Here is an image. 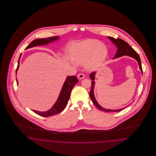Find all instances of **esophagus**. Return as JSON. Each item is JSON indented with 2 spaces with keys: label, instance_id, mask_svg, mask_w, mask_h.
<instances>
[{
  "label": "esophagus",
  "instance_id": "34e87169",
  "mask_svg": "<svg viewBox=\"0 0 156 156\" xmlns=\"http://www.w3.org/2000/svg\"><path fill=\"white\" fill-rule=\"evenodd\" d=\"M77 77L79 79H83L85 77V75L83 74H82V73H80V74H79L77 75Z\"/></svg>",
  "mask_w": 156,
  "mask_h": 156
}]
</instances>
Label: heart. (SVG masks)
<instances>
[{
	"label": "heart",
	"instance_id": "obj_1",
	"mask_svg": "<svg viewBox=\"0 0 156 156\" xmlns=\"http://www.w3.org/2000/svg\"><path fill=\"white\" fill-rule=\"evenodd\" d=\"M107 49L97 40H87L76 45L71 51L74 66L85 64L90 69L101 63L106 58Z\"/></svg>",
	"mask_w": 156,
	"mask_h": 156
}]
</instances>
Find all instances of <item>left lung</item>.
<instances>
[{
    "label": "left lung",
    "instance_id": "left-lung-1",
    "mask_svg": "<svg viewBox=\"0 0 156 156\" xmlns=\"http://www.w3.org/2000/svg\"><path fill=\"white\" fill-rule=\"evenodd\" d=\"M108 38L111 40L112 42H113V43L115 44L116 47L118 48L114 58H119L121 56H125V55H127V56H130L132 58H133L134 59H135L137 61V62L139 64V68H140V71H142V65H141V61H140V57H139L138 53L134 50L133 48L127 42H126L125 41H124L122 39H120V38L115 39V38H114L113 37H108ZM95 72H92L89 75V77L92 80V81L91 82V89H90V91L89 92V95H90V97L91 98L92 101L96 106V107L101 111L108 112L121 111L123 109H124L125 108L120 109H118V110L106 109L103 108L101 106H100L98 105V103H97V101H96V100L95 98V96H94V85H95V82L94 80H95Z\"/></svg>",
    "mask_w": 156,
    "mask_h": 156
}]
</instances>
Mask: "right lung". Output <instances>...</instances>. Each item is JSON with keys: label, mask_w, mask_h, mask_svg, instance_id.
Returning a JSON list of instances; mask_svg holds the SVG:
<instances>
[{"label": "right lung", "mask_w": 156, "mask_h": 156, "mask_svg": "<svg viewBox=\"0 0 156 156\" xmlns=\"http://www.w3.org/2000/svg\"><path fill=\"white\" fill-rule=\"evenodd\" d=\"M59 39V37H51L47 38H41V39H38L34 40L32 41L27 46L26 48H29L33 47H35L37 45H45L48 44L49 43L56 41ZM22 54L20 55L19 57V59L18 61V66L16 69V73L17 71V69L19 67V60L21 57ZM78 82V79L75 76H68L67 79L66 80V82H64V84L62 87V88L61 89V91L60 92L59 96L58 98V100L55 103V104L53 105V106L48 111L45 112H38L34 110H32L35 113L42 116L44 117H48L50 116L54 115L55 114H57L61 112L62 111L64 108L66 107L68 100L70 97V94L71 92V90L74 86ZM17 83L18 84V81L17 80Z\"/></svg>", "instance_id": "add662e5"}]
</instances>
